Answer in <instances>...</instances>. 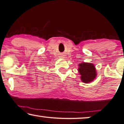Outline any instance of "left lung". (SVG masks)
I'll return each mask as SVG.
<instances>
[{"instance_id":"8db88e82","label":"left lung","mask_w":124,"mask_h":124,"mask_svg":"<svg viewBox=\"0 0 124 124\" xmlns=\"http://www.w3.org/2000/svg\"><path fill=\"white\" fill-rule=\"evenodd\" d=\"M78 71L81 80L85 84H89L96 78L97 73L94 65L89 62H82L78 64Z\"/></svg>"}]
</instances>
